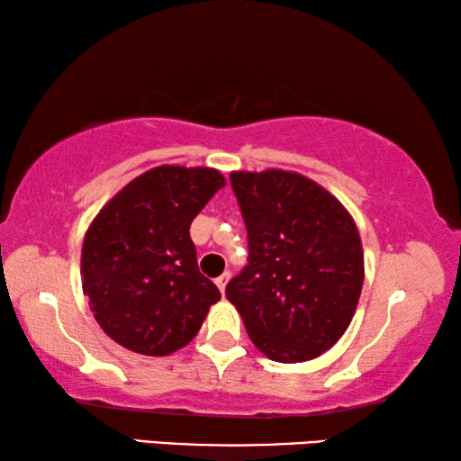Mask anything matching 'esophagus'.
<instances>
[{
    "label": "esophagus",
    "mask_w": 461,
    "mask_h": 461,
    "mask_svg": "<svg viewBox=\"0 0 461 461\" xmlns=\"http://www.w3.org/2000/svg\"><path fill=\"white\" fill-rule=\"evenodd\" d=\"M229 279H230V273H224V275H220L218 279H216V285H218V289H220V292H222V294H224L226 281H229Z\"/></svg>",
    "instance_id": "obj_1"
}]
</instances>
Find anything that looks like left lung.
<instances>
[{"mask_svg":"<svg viewBox=\"0 0 461 461\" xmlns=\"http://www.w3.org/2000/svg\"><path fill=\"white\" fill-rule=\"evenodd\" d=\"M230 185L249 256L226 298L268 358H317L348 330L363 289L355 220L323 186L294 172H232Z\"/></svg>","mask_w":461,"mask_h":461,"instance_id":"left-lung-1","label":"left lung"}]
</instances>
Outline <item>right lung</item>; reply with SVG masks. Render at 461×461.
<instances>
[{
    "label": "right lung",
    "mask_w": 461,
    "mask_h": 461,
    "mask_svg": "<svg viewBox=\"0 0 461 461\" xmlns=\"http://www.w3.org/2000/svg\"><path fill=\"white\" fill-rule=\"evenodd\" d=\"M226 185L212 167L161 166L123 186L86 232L84 294L109 338L166 357L197 336L220 300L199 273L191 222Z\"/></svg>",
    "instance_id": "1"
}]
</instances>
